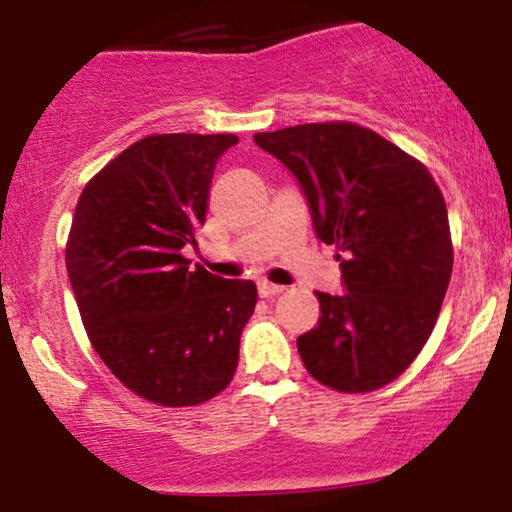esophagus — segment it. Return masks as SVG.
<instances>
[{
  "instance_id": "esophagus-1",
  "label": "esophagus",
  "mask_w": 512,
  "mask_h": 512,
  "mask_svg": "<svg viewBox=\"0 0 512 512\" xmlns=\"http://www.w3.org/2000/svg\"><path fill=\"white\" fill-rule=\"evenodd\" d=\"M257 289H260L262 298H274V296H279L281 291H284V286L269 284V281H260V286H257Z\"/></svg>"
}]
</instances>
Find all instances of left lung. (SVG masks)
<instances>
[{
    "label": "left lung",
    "mask_w": 512,
    "mask_h": 512,
    "mask_svg": "<svg viewBox=\"0 0 512 512\" xmlns=\"http://www.w3.org/2000/svg\"><path fill=\"white\" fill-rule=\"evenodd\" d=\"M291 170L317 238L342 255L344 293L315 291L320 320L298 337L317 383L373 392L411 366L452 274L448 207L426 166L354 122L255 134Z\"/></svg>",
    "instance_id": "obj_1"
}]
</instances>
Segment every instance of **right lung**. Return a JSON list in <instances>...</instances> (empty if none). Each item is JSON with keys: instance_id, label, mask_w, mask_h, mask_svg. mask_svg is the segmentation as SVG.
<instances>
[{"instance_id": "add662e5", "label": "right lung", "mask_w": 512, "mask_h": 512, "mask_svg": "<svg viewBox=\"0 0 512 512\" xmlns=\"http://www.w3.org/2000/svg\"><path fill=\"white\" fill-rule=\"evenodd\" d=\"M236 134H151L81 192L67 272L96 354L161 407L216 397L238 368L257 286L190 269L180 255L207 219L219 156Z\"/></svg>"}]
</instances>
